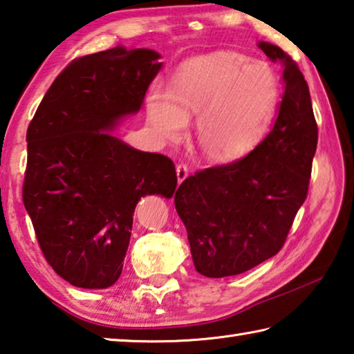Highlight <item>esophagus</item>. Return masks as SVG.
Here are the masks:
<instances>
[{
  "label": "esophagus",
  "instance_id": "obj_1",
  "mask_svg": "<svg viewBox=\"0 0 354 354\" xmlns=\"http://www.w3.org/2000/svg\"><path fill=\"white\" fill-rule=\"evenodd\" d=\"M176 176H178L179 184H181V183L184 181V179L189 176L187 165H185V164H178V165H176Z\"/></svg>",
  "mask_w": 354,
  "mask_h": 354
}]
</instances>
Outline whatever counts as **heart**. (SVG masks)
Here are the masks:
<instances>
[{
	"label": "heart",
	"instance_id": "1",
	"mask_svg": "<svg viewBox=\"0 0 354 354\" xmlns=\"http://www.w3.org/2000/svg\"><path fill=\"white\" fill-rule=\"evenodd\" d=\"M280 88L265 62L232 49H218L185 62L169 95L149 105V119L160 138L181 139L196 118V139L210 160L246 155L265 138L277 113Z\"/></svg>",
	"mask_w": 354,
	"mask_h": 354
}]
</instances>
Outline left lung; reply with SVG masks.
Here are the masks:
<instances>
[{"mask_svg":"<svg viewBox=\"0 0 354 354\" xmlns=\"http://www.w3.org/2000/svg\"><path fill=\"white\" fill-rule=\"evenodd\" d=\"M257 46L283 66L272 130L244 158L189 176L175 195L195 269L210 279L246 272L279 252L306 199L316 155L317 124L304 74L275 44Z\"/></svg>","mask_w":354,"mask_h":354,"instance_id":"1","label":"left lung"}]
</instances>
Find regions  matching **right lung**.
Listing matches in <instances>:
<instances>
[{"mask_svg": "<svg viewBox=\"0 0 354 354\" xmlns=\"http://www.w3.org/2000/svg\"><path fill=\"white\" fill-rule=\"evenodd\" d=\"M159 59L153 49L124 46L80 57L54 80L29 124L24 207L48 263L73 286L114 285L139 199L176 190L171 159L113 134L140 110Z\"/></svg>", "mask_w": 354, "mask_h": 354, "instance_id": "obj_1", "label": "right lung"}]
</instances>
